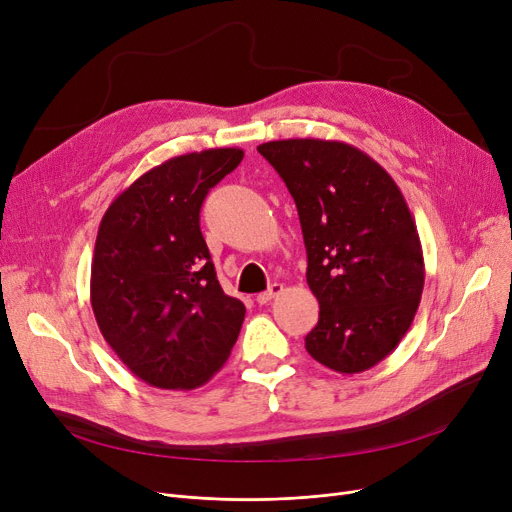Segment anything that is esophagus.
<instances>
[{"mask_svg":"<svg viewBox=\"0 0 512 512\" xmlns=\"http://www.w3.org/2000/svg\"><path fill=\"white\" fill-rule=\"evenodd\" d=\"M282 292H284V286H282L280 282H274V284H272L270 288H267L265 292H259V294H257V299H255V301H257L259 305H265V303H270L272 299L280 297V294H282Z\"/></svg>","mask_w":512,"mask_h":512,"instance_id":"1","label":"esophagus"}]
</instances>
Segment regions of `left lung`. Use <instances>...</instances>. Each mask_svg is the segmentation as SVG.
Wrapping results in <instances>:
<instances>
[{
	"instance_id": "8db88e82",
	"label": "left lung",
	"mask_w": 512,
	"mask_h": 512,
	"mask_svg": "<svg viewBox=\"0 0 512 512\" xmlns=\"http://www.w3.org/2000/svg\"><path fill=\"white\" fill-rule=\"evenodd\" d=\"M257 151L299 211L319 303L307 353L338 373L371 369L405 338L421 303L423 249L405 197L378 161L344 141L284 139Z\"/></svg>"
}]
</instances>
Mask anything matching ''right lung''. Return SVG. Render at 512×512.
<instances>
[{
	"mask_svg": "<svg viewBox=\"0 0 512 512\" xmlns=\"http://www.w3.org/2000/svg\"><path fill=\"white\" fill-rule=\"evenodd\" d=\"M238 147L172 157L107 207L91 263V307L105 342L149 386L195 390L230 357L245 305L222 290L199 228L209 188Z\"/></svg>",
	"mask_w": 512,
	"mask_h": 512,
	"instance_id": "obj_1",
	"label": "right lung"
}]
</instances>
